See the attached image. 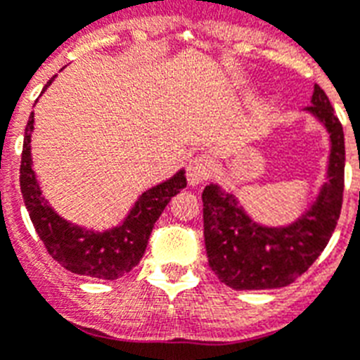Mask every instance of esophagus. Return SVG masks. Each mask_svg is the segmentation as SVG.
Here are the masks:
<instances>
[{
  "label": "esophagus",
  "instance_id": "34e87169",
  "mask_svg": "<svg viewBox=\"0 0 360 360\" xmlns=\"http://www.w3.org/2000/svg\"><path fill=\"white\" fill-rule=\"evenodd\" d=\"M211 173V162L205 157H195L187 165V182L189 186L196 187L203 184Z\"/></svg>",
  "mask_w": 360,
  "mask_h": 360
}]
</instances>
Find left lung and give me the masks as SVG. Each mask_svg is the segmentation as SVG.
<instances>
[{"label": "left lung", "mask_w": 360, "mask_h": 360, "mask_svg": "<svg viewBox=\"0 0 360 360\" xmlns=\"http://www.w3.org/2000/svg\"><path fill=\"white\" fill-rule=\"evenodd\" d=\"M304 111L328 131L330 155L326 182L297 219L278 227L257 224L240 200L218 184L203 189V236L209 266L219 281L234 290L287 287L310 269L335 231L345 191V133L328 97L317 84L311 106Z\"/></svg>", "instance_id": "8db88e82"}]
</instances>
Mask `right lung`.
I'll return each instance as SVG.
<instances>
[{
    "mask_svg": "<svg viewBox=\"0 0 360 360\" xmlns=\"http://www.w3.org/2000/svg\"><path fill=\"white\" fill-rule=\"evenodd\" d=\"M53 79L56 75L44 84L41 94H44ZM32 131H34V111L28 117L25 128L19 184H21L25 207L49 254L73 274L97 279L122 278L133 266L139 265L144 256L155 221L160 218L165 205L174 195L180 193V189L187 186L186 171H176L171 178L144 191L135 205L129 209L128 216L122 219V224L108 231H94L72 224L57 214L41 195L36 171L32 169Z\"/></svg>",
    "mask_w": 360,
    "mask_h": 360,
    "instance_id": "1",
    "label": "right lung"
}]
</instances>
